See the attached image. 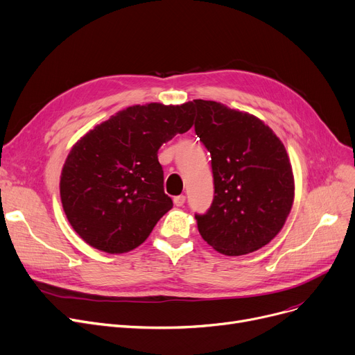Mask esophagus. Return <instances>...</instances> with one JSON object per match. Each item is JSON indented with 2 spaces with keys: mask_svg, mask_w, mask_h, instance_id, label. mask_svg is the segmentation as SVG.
Segmentation results:
<instances>
[{
  "mask_svg": "<svg viewBox=\"0 0 355 355\" xmlns=\"http://www.w3.org/2000/svg\"><path fill=\"white\" fill-rule=\"evenodd\" d=\"M184 202H185V196H175L174 197V204L177 207L184 206Z\"/></svg>",
  "mask_w": 355,
  "mask_h": 355,
  "instance_id": "34e87169",
  "label": "esophagus"
}]
</instances>
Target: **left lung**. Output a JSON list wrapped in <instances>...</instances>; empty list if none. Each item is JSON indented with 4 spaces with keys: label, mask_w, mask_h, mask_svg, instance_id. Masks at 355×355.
Masks as SVG:
<instances>
[{
    "label": "left lung",
    "mask_w": 355,
    "mask_h": 355,
    "mask_svg": "<svg viewBox=\"0 0 355 355\" xmlns=\"http://www.w3.org/2000/svg\"><path fill=\"white\" fill-rule=\"evenodd\" d=\"M194 130L211 155L214 197L196 213L201 237L227 256L252 253L281 232L293 202L285 146L256 116L196 99Z\"/></svg>",
    "instance_id": "left-lung-1"
}]
</instances>
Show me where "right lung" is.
<instances>
[{"label":"right lung","mask_w":355,"mask_h":355,"mask_svg":"<svg viewBox=\"0 0 355 355\" xmlns=\"http://www.w3.org/2000/svg\"><path fill=\"white\" fill-rule=\"evenodd\" d=\"M193 102L130 106L87 132L64 162L63 210L86 243L106 253L138 248L173 207L158 149L193 126Z\"/></svg>","instance_id":"add662e5"}]
</instances>
